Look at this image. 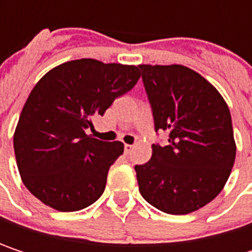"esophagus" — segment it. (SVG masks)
Returning a JSON list of instances; mask_svg holds the SVG:
<instances>
[{
	"instance_id": "34e87169",
	"label": "esophagus",
	"mask_w": 252,
	"mask_h": 252,
	"mask_svg": "<svg viewBox=\"0 0 252 252\" xmlns=\"http://www.w3.org/2000/svg\"><path fill=\"white\" fill-rule=\"evenodd\" d=\"M132 149H134V146H132V144H126V146H124V150H126V155H128V153H131V152H132Z\"/></svg>"
}]
</instances>
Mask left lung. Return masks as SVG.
<instances>
[{"mask_svg": "<svg viewBox=\"0 0 252 252\" xmlns=\"http://www.w3.org/2000/svg\"><path fill=\"white\" fill-rule=\"evenodd\" d=\"M155 128L169 131L168 146H152L137 165L143 198L168 215H188L210 203L230 175L236 144L225 99L197 71L179 65L141 64Z\"/></svg>", "mask_w": 252, "mask_h": 252, "instance_id": "8db88e82", "label": "left lung"}]
</instances>
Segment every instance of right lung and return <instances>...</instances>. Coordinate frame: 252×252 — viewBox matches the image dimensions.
Masks as SVG:
<instances>
[{"label":"right lung","instance_id":"obj_1","mask_svg":"<svg viewBox=\"0 0 252 252\" xmlns=\"http://www.w3.org/2000/svg\"><path fill=\"white\" fill-rule=\"evenodd\" d=\"M140 76L135 65L81 58L54 67L36 83L14 131V153L22 181L37 200L58 212H77L103 194L124 144L97 140L86 129Z\"/></svg>","mask_w":252,"mask_h":252}]
</instances>
